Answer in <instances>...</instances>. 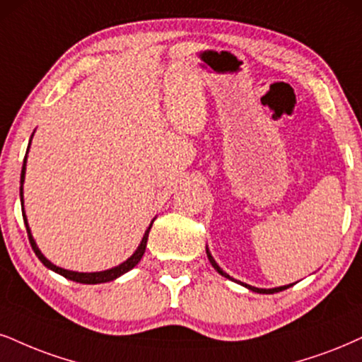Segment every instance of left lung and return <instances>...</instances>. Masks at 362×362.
I'll return each instance as SVG.
<instances>
[{"instance_id": "obj_1", "label": "left lung", "mask_w": 362, "mask_h": 362, "mask_svg": "<svg viewBox=\"0 0 362 362\" xmlns=\"http://www.w3.org/2000/svg\"><path fill=\"white\" fill-rule=\"evenodd\" d=\"M206 255H208V260H209V263H211V265L215 267L218 274L223 275V276H226V279L233 280L228 274H226V272H223V270L220 269V265H218V263L215 262V258L211 257V253H209V250H206ZM238 284H242V282H238ZM242 285H243V287H247V288L252 290V292H257V293H275V292H282V290L288 288V287H292V284H290V285H284V287H275V288H257V287H252V285H247V284H242Z\"/></svg>"}]
</instances>
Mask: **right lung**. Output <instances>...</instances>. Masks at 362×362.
<instances>
[{
    "label": "right lung",
    "instance_id": "obj_1",
    "mask_svg": "<svg viewBox=\"0 0 362 362\" xmlns=\"http://www.w3.org/2000/svg\"><path fill=\"white\" fill-rule=\"evenodd\" d=\"M31 142V141H30ZM28 149H30V144H28ZM28 149H26V154H28ZM25 171H26V156H25V160H23V169H21V186H20V198H21V203H23V181H25ZM23 220H25V226H26V233H28V240H30V245L31 248H33L35 255L40 258V262L43 263L47 269H50L53 272H57V274L64 275L65 279L69 280H74V282H78V284H104V282H110V280L117 279V276L124 275L126 272L132 270L134 267L137 265V263L141 262L142 255H144L146 252V245H147V236H149V230L151 226H153V223L149 225V228L146 230L144 236H142V242L139 247H137L136 252L132 253L131 257L127 258L126 262L120 263V265L114 267V269H109V270H104V272H92V274H83V272H72V270H65V269H60V267L53 265L50 260H47L45 255L42 252H40V248L37 247V243H35L33 236H31V231H30V226H28V221H26V215H25V209H23Z\"/></svg>",
    "mask_w": 362,
    "mask_h": 362
}]
</instances>
